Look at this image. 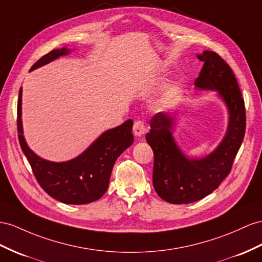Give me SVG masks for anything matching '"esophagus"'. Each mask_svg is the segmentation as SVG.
Segmentation results:
<instances>
[{
  "mask_svg": "<svg viewBox=\"0 0 262 262\" xmlns=\"http://www.w3.org/2000/svg\"><path fill=\"white\" fill-rule=\"evenodd\" d=\"M133 132H134V135L138 136V137L144 135L146 132V126H145V123L143 122V120H137V122L134 123Z\"/></svg>",
  "mask_w": 262,
  "mask_h": 262,
  "instance_id": "esophagus-1",
  "label": "esophagus"
}]
</instances>
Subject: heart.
<instances>
[{
  "label": "heart",
  "instance_id": "1",
  "mask_svg": "<svg viewBox=\"0 0 262 262\" xmlns=\"http://www.w3.org/2000/svg\"><path fill=\"white\" fill-rule=\"evenodd\" d=\"M177 95H178V89L176 86L167 87V89L164 91V93L162 94V99H160V102L163 104H169L176 98Z\"/></svg>",
  "mask_w": 262,
  "mask_h": 262
}]
</instances>
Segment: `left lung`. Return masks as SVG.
<instances>
[{
    "instance_id": "8db88e82",
    "label": "left lung",
    "mask_w": 262,
    "mask_h": 262,
    "mask_svg": "<svg viewBox=\"0 0 262 262\" xmlns=\"http://www.w3.org/2000/svg\"><path fill=\"white\" fill-rule=\"evenodd\" d=\"M197 57L204 66L195 86L218 92L229 113V123L216 149L203 158H190L172 137V115L160 112L151 118L146 140L154 151L152 185L157 195L170 204L193 203L217 189L230 172L245 137V100L230 66L211 51H204Z\"/></svg>"
}]
</instances>
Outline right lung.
Segmentation results:
<instances>
[{
	"label": "right lung",
	"mask_w": 262,
	"mask_h": 262,
	"mask_svg": "<svg viewBox=\"0 0 262 262\" xmlns=\"http://www.w3.org/2000/svg\"><path fill=\"white\" fill-rule=\"evenodd\" d=\"M71 50H53L31 67L36 70ZM133 120L103 133L79 156L67 162L55 163L38 157L25 142L22 126V89L17 99L18 140L28 158L33 173L42 188L51 197L69 205H84L98 200L108 188L113 166L116 159L134 142Z\"/></svg>",
	"instance_id": "add662e5"
}]
</instances>
